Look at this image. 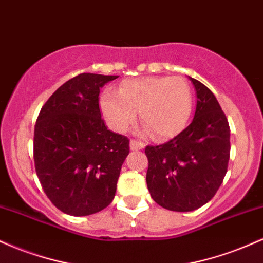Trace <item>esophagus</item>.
Returning <instances> with one entry per match:
<instances>
[{"label": "esophagus", "mask_w": 263, "mask_h": 263, "mask_svg": "<svg viewBox=\"0 0 263 263\" xmlns=\"http://www.w3.org/2000/svg\"><path fill=\"white\" fill-rule=\"evenodd\" d=\"M129 148H131L132 151H140L142 148H144V143H143V142H140V141L131 140V141H129Z\"/></svg>", "instance_id": "esophagus-1"}]
</instances>
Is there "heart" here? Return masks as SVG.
<instances>
[{
	"instance_id": "b5f03b06",
	"label": "heart",
	"mask_w": 263,
	"mask_h": 263,
	"mask_svg": "<svg viewBox=\"0 0 263 263\" xmlns=\"http://www.w3.org/2000/svg\"><path fill=\"white\" fill-rule=\"evenodd\" d=\"M100 107L114 131H127L140 111L147 129L156 138L165 140L185 128L192 116L193 92L180 77H144L123 80L117 91L106 90Z\"/></svg>"
}]
</instances>
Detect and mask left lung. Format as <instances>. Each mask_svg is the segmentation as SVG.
<instances>
[{
    "instance_id": "1",
    "label": "left lung",
    "mask_w": 263,
    "mask_h": 263,
    "mask_svg": "<svg viewBox=\"0 0 263 263\" xmlns=\"http://www.w3.org/2000/svg\"><path fill=\"white\" fill-rule=\"evenodd\" d=\"M197 91L194 119L161 146H147V186L157 204L172 211L197 210L215 195L228 172L230 127L215 95L189 78Z\"/></svg>"
}]
</instances>
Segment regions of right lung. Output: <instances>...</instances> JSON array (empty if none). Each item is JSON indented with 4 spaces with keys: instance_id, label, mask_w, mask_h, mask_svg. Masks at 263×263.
Masks as SVG:
<instances>
[{
    "instance_id": "add662e5",
    "label": "right lung",
    "mask_w": 263,
    "mask_h": 263,
    "mask_svg": "<svg viewBox=\"0 0 263 263\" xmlns=\"http://www.w3.org/2000/svg\"><path fill=\"white\" fill-rule=\"evenodd\" d=\"M116 78L78 75L57 89L39 112L35 172L49 200L68 215L99 213L115 198L129 141L105 126L99 93Z\"/></svg>"
}]
</instances>
